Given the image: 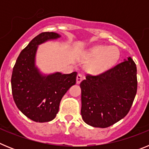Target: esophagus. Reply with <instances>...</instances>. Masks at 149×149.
<instances>
[{
    "instance_id": "34e87169",
    "label": "esophagus",
    "mask_w": 149,
    "mask_h": 149,
    "mask_svg": "<svg viewBox=\"0 0 149 149\" xmlns=\"http://www.w3.org/2000/svg\"><path fill=\"white\" fill-rule=\"evenodd\" d=\"M83 79H84V75H83L82 74L79 73L77 76V84H80L83 81Z\"/></svg>"
}]
</instances>
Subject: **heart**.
Returning a JSON list of instances; mask_svg holds the SVG:
<instances>
[{
    "label": "heart",
    "instance_id": "heart-1",
    "mask_svg": "<svg viewBox=\"0 0 149 149\" xmlns=\"http://www.w3.org/2000/svg\"><path fill=\"white\" fill-rule=\"evenodd\" d=\"M92 56L94 61L91 63L90 69L94 72H101L107 70L119 59L118 49L113 47L107 48L104 45H100L92 51Z\"/></svg>",
    "mask_w": 149,
    "mask_h": 149
}]
</instances>
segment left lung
<instances>
[{
  "mask_svg": "<svg viewBox=\"0 0 149 149\" xmlns=\"http://www.w3.org/2000/svg\"><path fill=\"white\" fill-rule=\"evenodd\" d=\"M81 88L84 122L93 127H110L131 110L137 91L136 64L128 57L99 74H87Z\"/></svg>",
  "mask_w": 149,
  "mask_h": 149,
  "instance_id": "8db88e82",
  "label": "left lung"
}]
</instances>
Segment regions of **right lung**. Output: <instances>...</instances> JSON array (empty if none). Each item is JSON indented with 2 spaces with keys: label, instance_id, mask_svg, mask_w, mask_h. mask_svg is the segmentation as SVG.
Instances as JSON below:
<instances>
[{
  "label": "right lung",
  "instance_id": "obj_1",
  "mask_svg": "<svg viewBox=\"0 0 149 149\" xmlns=\"http://www.w3.org/2000/svg\"><path fill=\"white\" fill-rule=\"evenodd\" d=\"M58 37L60 35L56 33H41L22 50L13 67V99L22 113L34 122L53 120L59 111L63 96L76 84V72L67 74L57 72L43 77L34 65L38 45Z\"/></svg>",
  "mask_w": 149,
  "mask_h": 149
}]
</instances>
